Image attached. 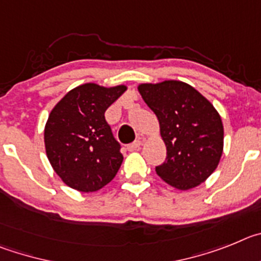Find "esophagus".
<instances>
[{
    "label": "esophagus",
    "instance_id": "1",
    "mask_svg": "<svg viewBox=\"0 0 261 261\" xmlns=\"http://www.w3.org/2000/svg\"><path fill=\"white\" fill-rule=\"evenodd\" d=\"M140 144H142V142H140V140H135V142L127 145V151H130V152L136 151V149L140 147Z\"/></svg>",
    "mask_w": 261,
    "mask_h": 261
}]
</instances>
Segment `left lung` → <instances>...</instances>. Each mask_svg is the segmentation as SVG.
<instances>
[{"label":"left lung","instance_id":"left-lung-1","mask_svg":"<svg viewBox=\"0 0 261 261\" xmlns=\"http://www.w3.org/2000/svg\"><path fill=\"white\" fill-rule=\"evenodd\" d=\"M138 90L156 114L166 145L157 175L183 191L199 186L216 170L222 154L224 126L217 110L194 87L179 81L140 84Z\"/></svg>","mask_w":261,"mask_h":261}]
</instances>
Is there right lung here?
I'll use <instances>...</instances> for the list:
<instances>
[{"mask_svg": "<svg viewBox=\"0 0 261 261\" xmlns=\"http://www.w3.org/2000/svg\"><path fill=\"white\" fill-rule=\"evenodd\" d=\"M125 91L126 86L82 84L63 96L49 114L44 131L46 156L71 189L97 191L121 168V144L105 119V110Z\"/></svg>", "mask_w": 261, "mask_h": 261, "instance_id": "right-lung-1", "label": "right lung"}]
</instances>
